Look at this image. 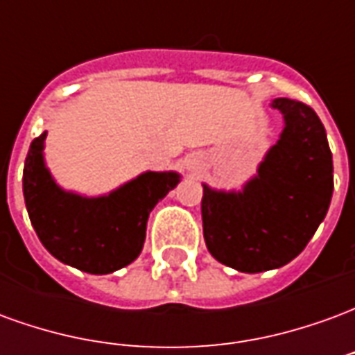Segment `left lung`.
<instances>
[{"instance_id": "obj_1", "label": "left lung", "mask_w": 355, "mask_h": 355, "mask_svg": "<svg viewBox=\"0 0 355 355\" xmlns=\"http://www.w3.org/2000/svg\"><path fill=\"white\" fill-rule=\"evenodd\" d=\"M285 127L259 175L241 192L203 184V238L216 261L245 274L285 266L304 251L327 215L333 155L325 127L308 104L275 98Z\"/></svg>"}]
</instances>
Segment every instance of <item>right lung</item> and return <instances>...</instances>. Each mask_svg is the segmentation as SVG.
<instances>
[{
	"label": "right lung",
	"instance_id": "right-lung-1",
	"mask_svg": "<svg viewBox=\"0 0 355 355\" xmlns=\"http://www.w3.org/2000/svg\"><path fill=\"white\" fill-rule=\"evenodd\" d=\"M45 137L32 140L22 175L28 216L43 247L87 274H112L131 264L142 251L152 209L180 177L148 171L101 198L64 192L43 163Z\"/></svg>",
	"mask_w": 355,
	"mask_h": 355
}]
</instances>
